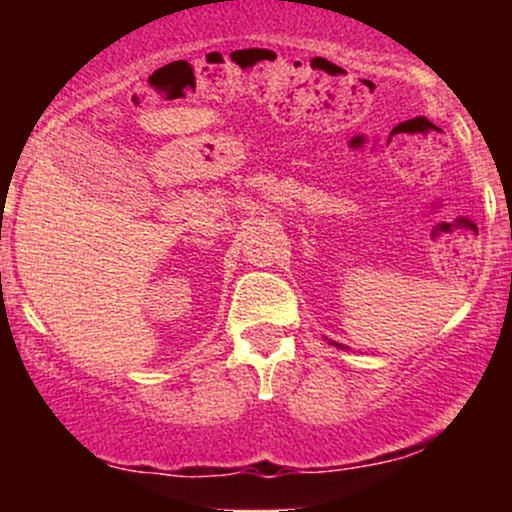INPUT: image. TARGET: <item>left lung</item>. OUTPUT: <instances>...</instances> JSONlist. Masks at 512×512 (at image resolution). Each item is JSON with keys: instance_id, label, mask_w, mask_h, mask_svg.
<instances>
[{"instance_id": "left-lung-1", "label": "left lung", "mask_w": 512, "mask_h": 512, "mask_svg": "<svg viewBox=\"0 0 512 512\" xmlns=\"http://www.w3.org/2000/svg\"><path fill=\"white\" fill-rule=\"evenodd\" d=\"M332 346H337V349H346V346L344 344H339V342H330Z\"/></svg>"}]
</instances>
